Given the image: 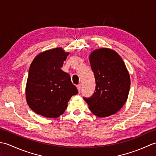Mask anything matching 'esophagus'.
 Returning a JSON list of instances; mask_svg holds the SVG:
<instances>
[{
  "label": "esophagus",
  "instance_id": "34e87169",
  "mask_svg": "<svg viewBox=\"0 0 156 156\" xmlns=\"http://www.w3.org/2000/svg\"><path fill=\"white\" fill-rule=\"evenodd\" d=\"M77 89H78V92H80V90H81V84H80L77 85Z\"/></svg>",
  "mask_w": 156,
  "mask_h": 156
}]
</instances>
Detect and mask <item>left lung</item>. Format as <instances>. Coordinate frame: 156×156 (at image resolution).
I'll list each match as a JSON object with an SVG mask.
<instances>
[{
  "mask_svg": "<svg viewBox=\"0 0 156 156\" xmlns=\"http://www.w3.org/2000/svg\"><path fill=\"white\" fill-rule=\"evenodd\" d=\"M89 59L96 88L93 94L84 100L97 117H108L120 110L127 101L130 76L121 56L111 49H97Z\"/></svg>",
  "mask_w": 156,
  "mask_h": 156,
  "instance_id": "8db88e82",
  "label": "left lung"
}]
</instances>
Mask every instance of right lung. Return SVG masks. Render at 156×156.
Listing matches in <instances>:
<instances>
[{
	"mask_svg": "<svg viewBox=\"0 0 156 156\" xmlns=\"http://www.w3.org/2000/svg\"><path fill=\"white\" fill-rule=\"evenodd\" d=\"M69 53L60 48L47 50L37 55L29 69L26 99L37 114L56 118L64 113L68 102L78 90L70 76L62 70Z\"/></svg>",
	"mask_w": 156,
	"mask_h": 156,
	"instance_id": "right-lung-1",
	"label": "right lung"
}]
</instances>
